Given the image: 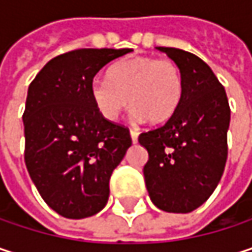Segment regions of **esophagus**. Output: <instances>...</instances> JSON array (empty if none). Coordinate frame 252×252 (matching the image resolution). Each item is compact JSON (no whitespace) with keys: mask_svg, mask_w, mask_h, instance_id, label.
Wrapping results in <instances>:
<instances>
[{"mask_svg":"<svg viewBox=\"0 0 252 252\" xmlns=\"http://www.w3.org/2000/svg\"><path fill=\"white\" fill-rule=\"evenodd\" d=\"M129 135H131V141L135 144L138 141V132L135 129H129Z\"/></svg>","mask_w":252,"mask_h":252,"instance_id":"esophagus-1","label":"esophagus"}]
</instances>
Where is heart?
I'll return each instance as SVG.
<instances>
[{
    "mask_svg": "<svg viewBox=\"0 0 252 252\" xmlns=\"http://www.w3.org/2000/svg\"><path fill=\"white\" fill-rule=\"evenodd\" d=\"M182 93L179 67L155 57L123 60L108 70V78H94L90 84L93 103L108 121H117L129 100L135 120L165 123L176 112Z\"/></svg>",
    "mask_w": 252,
    "mask_h": 252,
    "instance_id": "b5f03b06",
    "label": "heart"
}]
</instances>
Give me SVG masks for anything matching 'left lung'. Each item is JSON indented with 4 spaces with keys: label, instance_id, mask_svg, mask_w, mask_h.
Listing matches in <instances>:
<instances>
[{
    "label": "left lung",
    "instance_id": "left-lung-1",
    "mask_svg": "<svg viewBox=\"0 0 252 252\" xmlns=\"http://www.w3.org/2000/svg\"><path fill=\"white\" fill-rule=\"evenodd\" d=\"M181 70L184 93L165 126L140 134L149 160L143 174L153 204L169 213H189L216 189L227 158L230 109L226 92L197 55L158 46Z\"/></svg>",
    "mask_w": 252,
    "mask_h": 252
}]
</instances>
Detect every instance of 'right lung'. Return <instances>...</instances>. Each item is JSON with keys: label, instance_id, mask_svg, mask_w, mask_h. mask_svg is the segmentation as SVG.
<instances>
[{"label": "right lung", "instance_id": "right-lung-1", "mask_svg": "<svg viewBox=\"0 0 252 252\" xmlns=\"http://www.w3.org/2000/svg\"><path fill=\"white\" fill-rule=\"evenodd\" d=\"M131 49H77L51 60L30 83L23 114L25 162L45 203L68 219L99 213L109 179L131 146L129 131L105 120L90 84Z\"/></svg>", "mask_w": 252, "mask_h": 252}]
</instances>
